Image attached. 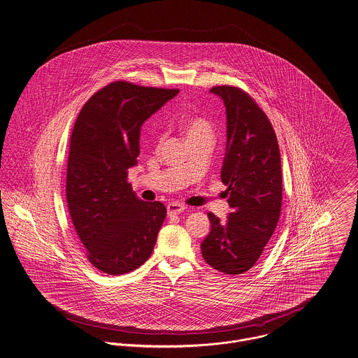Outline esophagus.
Here are the masks:
<instances>
[{
  "mask_svg": "<svg viewBox=\"0 0 358 358\" xmlns=\"http://www.w3.org/2000/svg\"><path fill=\"white\" fill-rule=\"evenodd\" d=\"M185 209H186V206H185V205H182V203H178V202H171V203H168V205H166L168 216L179 215V213H182Z\"/></svg>",
  "mask_w": 358,
  "mask_h": 358,
  "instance_id": "esophagus-1",
  "label": "esophagus"
}]
</instances>
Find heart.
I'll return each instance as SVG.
<instances>
[{
  "mask_svg": "<svg viewBox=\"0 0 358 358\" xmlns=\"http://www.w3.org/2000/svg\"><path fill=\"white\" fill-rule=\"evenodd\" d=\"M182 129L190 142L195 139H201V138H213L212 124L206 119L199 117V116H193V117L186 119L182 123Z\"/></svg>",
  "mask_w": 358,
  "mask_h": 358,
  "instance_id": "1",
  "label": "heart"
}]
</instances>
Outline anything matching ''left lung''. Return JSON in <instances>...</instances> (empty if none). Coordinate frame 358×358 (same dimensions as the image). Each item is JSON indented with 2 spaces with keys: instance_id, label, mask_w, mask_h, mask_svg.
Segmentation results:
<instances>
[{
  "instance_id": "8db88e82",
  "label": "left lung",
  "mask_w": 358,
  "mask_h": 358,
  "mask_svg": "<svg viewBox=\"0 0 358 358\" xmlns=\"http://www.w3.org/2000/svg\"><path fill=\"white\" fill-rule=\"evenodd\" d=\"M227 115V146L222 182L231 212L222 223L208 213L210 232L202 257L227 275L249 271L278 226L282 208V165L276 134L255 99L232 86H216Z\"/></svg>"
}]
</instances>
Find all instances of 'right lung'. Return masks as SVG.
<instances>
[{"mask_svg":"<svg viewBox=\"0 0 358 358\" xmlns=\"http://www.w3.org/2000/svg\"><path fill=\"white\" fill-rule=\"evenodd\" d=\"M179 90L113 82L97 92L75 122L66 166V202L89 261L123 275L148 260L166 209L139 199L127 182L139 156L142 124Z\"/></svg>","mask_w":358,"mask_h":358,"instance_id":"right-lung-1","label":"right lung"}]
</instances>
